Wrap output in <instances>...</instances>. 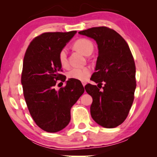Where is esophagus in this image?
I'll return each mask as SVG.
<instances>
[{
    "label": "esophagus",
    "mask_w": 157,
    "mask_h": 157,
    "mask_svg": "<svg viewBox=\"0 0 157 157\" xmlns=\"http://www.w3.org/2000/svg\"><path fill=\"white\" fill-rule=\"evenodd\" d=\"M82 85H83V86H85V85H86V82H82Z\"/></svg>",
    "instance_id": "esophagus-1"
}]
</instances>
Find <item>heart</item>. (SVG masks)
<instances>
[{
    "label": "heart",
    "instance_id": "heart-1",
    "mask_svg": "<svg viewBox=\"0 0 157 157\" xmlns=\"http://www.w3.org/2000/svg\"><path fill=\"white\" fill-rule=\"evenodd\" d=\"M73 48L78 51L80 52L85 55H89L94 50V44L91 40L88 39L81 38L76 40L73 44ZM58 59L61 66L63 68L68 66V61L67 56V50L63 48L60 50L58 55ZM91 73V69L89 67L84 68H73L69 71L67 73L68 78L78 79L85 81L89 78Z\"/></svg>",
    "mask_w": 157,
    "mask_h": 157
}]
</instances>
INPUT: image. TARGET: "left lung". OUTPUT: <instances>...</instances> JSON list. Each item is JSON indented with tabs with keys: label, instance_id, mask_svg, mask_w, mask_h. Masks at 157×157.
<instances>
[{
	"label": "left lung",
	"instance_id": "obj_1",
	"mask_svg": "<svg viewBox=\"0 0 157 157\" xmlns=\"http://www.w3.org/2000/svg\"><path fill=\"white\" fill-rule=\"evenodd\" d=\"M79 34L94 39L99 50L96 72L91 78L98 84H88L84 87L93 98L91 117L102 127L114 128L125 121L134 99V57L125 40L113 29L95 27Z\"/></svg>",
	"mask_w": 157,
	"mask_h": 157
}]
</instances>
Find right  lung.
Instances as JSON below:
<instances>
[{
  "label": "right lung",
  "mask_w": 157,
  "mask_h": 157,
  "mask_svg": "<svg viewBox=\"0 0 157 157\" xmlns=\"http://www.w3.org/2000/svg\"><path fill=\"white\" fill-rule=\"evenodd\" d=\"M75 33H42L33 39L25 53L21 73L23 95L34 121L47 132H59L68 125L71 109L84 92L81 82L75 79H69L59 91L55 89L57 80H66L59 73V52Z\"/></svg>",
  "instance_id": "1"
}]
</instances>
